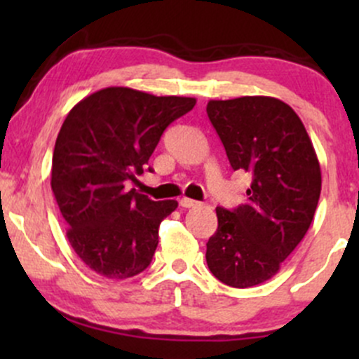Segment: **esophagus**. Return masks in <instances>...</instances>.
Segmentation results:
<instances>
[{"instance_id": "34e87169", "label": "esophagus", "mask_w": 359, "mask_h": 359, "mask_svg": "<svg viewBox=\"0 0 359 359\" xmlns=\"http://www.w3.org/2000/svg\"><path fill=\"white\" fill-rule=\"evenodd\" d=\"M179 204L182 205V208L189 209V208H196V205L199 203H197V201H194V199H187V197H184V199H180Z\"/></svg>"}]
</instances>
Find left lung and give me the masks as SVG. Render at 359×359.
<instances>
[{"instance_id": "1", "label": "left lung", "mask_w": 359, "mask_h": 359, "mask_svg": "<svg viewBox=\"0 0 359 359\" xmlns=\"http://www.w3.org/2000/svg\"><path fill=\"white\" fill-rule=\"evenodd\" d=\"M208 116L233 170L248 172L246 203L216 208L205 262L217 280L248 288L277 275L314 219L320 165L294 109L269 96L209 101Z\"/></svg>"}]
</instances>
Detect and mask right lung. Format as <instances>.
<instances>
[{
	"label": "right lung",
	"mask_w": 359,
	"mask_h": 359,
	"mask_svg": "<svg viewBox=\"0 0 359 359\" xmlns=\"http://www.w3.org/2000/svg\"><path fill=\"white\" fill-rule=\"evenodd\" d=\"M196 100L106 88L84 97L62 125L52 156V191L74 251L90 270L125 280L150 265L158 226L177 201H151L135 182L167 126Z\"/></svg>",
	"instance_id": "add662e5"
}]
</instances>
